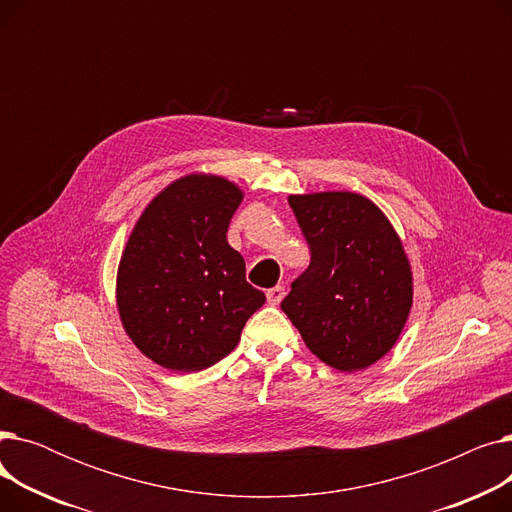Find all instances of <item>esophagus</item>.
Here are the masks:
<instances>
[{
	"label": "esophagus",
	"mask_w": 512,
	"mask_h": 512,
	"mask_svg": "<svg viewBox=\"0 0 512 512\" xmlns=\"http://www.w3.org/2000/svg\"><path fill=\"white\" fill-rule=\"evenodd\" d=\"M265 297H267V303H270V305H278L284 299V286L270 288L265 292Z\"/></svg>",
	"instance_id": "obj_1"
}]
</instances>
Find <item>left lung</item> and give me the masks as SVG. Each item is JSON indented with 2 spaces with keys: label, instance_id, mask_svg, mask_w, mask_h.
Returning a JSON list of instances; mask_svg holds the SVG:
<instances>
[{
  "label": "left lung",
  "instance_id": "8db88e82",
  "mask_svg": "<svg viewBox=\"0 0 512 512\" xmlns=\"http://www.w3.org/2000/svg\"><path fill=\"white\" fill-rule=\"evenodd\" d=\"M311 251L282 311L309 351L340 371L382 359L398 340L413 303V278L386 215L355 193L288 199Z\"/></svg>",
  "mask_w": 512,
  "mask_h": 512
}]
</instances>
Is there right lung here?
I'll return each instance as SVG.
<instances>
[{
	"label": "right lung",
	"instance_id": "obj_1",
	"mask_svg": "<svg viewBox=\"0 0 512 512\" xmlns=\"http://www.w3.org/2000/svg\"><path fill=\"white\" fill-rule=\"evenodd\" d=\"M240 201L226 178H180L149 203L126 242L118 311L130 340L161 367L191 373L218 363L265 303L226 238Z\"/></svg>",
	"mask_w": 512,
	"mask_h": 512
}]
</instances>
